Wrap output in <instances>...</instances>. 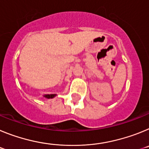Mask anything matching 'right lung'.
<instances>
[{"label":"right lung","mask_w":149,"mask_h":149,"mask_svg":"<svg viewBox=\"0 0 149 149\" xmlns=\"http://www.w3.org/2000/svg\"><path fill=\"white\" fill-rule=\"evenodd\" d=\"M45 97V98H54L55 96H56V95L55 94H51V95H43Z\"/></svg>","instance_id":"obj_1"}]
</instances>
